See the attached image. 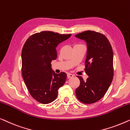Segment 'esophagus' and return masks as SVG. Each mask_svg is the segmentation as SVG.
Returning <instances> with one entry per match:
<instances>
[{
    "label": "esophagus",
    "instance_id": "esophagus-1",
    "mask_svg": "<svg viewBox=\"0 0 130 130\" xmlns=\"http://www.w3.org/2000/svg\"><path fill=\"white\" fill-rule=\"evenodd\" d=\"M67 76H68V78H72V77H74V75L71 74V73H68Z\"/></svg>",
    "mask_w": 130,
    "mask_h": 130
}]
</instances>
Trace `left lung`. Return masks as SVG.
Listing matches in <instances>:
<instances>
[{
	"instance_id": "8db88e82",
	"label": "left lung",
	"mask_w": 130,
	"mask_h": 130,
	"mask_svg": "<svg viewBox=\"0 0 130 130\" xmlns=\"http://www.w3.org/2000/svg\"><path fill=\"white\" fill-rule=\"evenodd\" d=\"M75 36L87 42L85 71L89 76L84 81L77 76L80 85L76 89V96L84 104H92L103 97L112 83V49L107 38L101 33L87 30Z\"/></svg>"
}]
</instances>
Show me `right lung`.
<instances>
[{
    "label": "right lung",
    "instance_id": "1",
    "mask_svg": "<svg viewBox=\"0 0 130 130\" xmlns=\"http://www.w3.org/2000/svg\"><path fill=\"white\" fill-rule=\"evenodd\" d=\"M71 34L42 31L30 36L22 51V74L31 96L42 104L54 101L58 89L67 80V74H56L51 62L57 58L56 47Z\"/></svg>",
    "mask_w": 130,
    "mask_h": 130
}]
</instances>
